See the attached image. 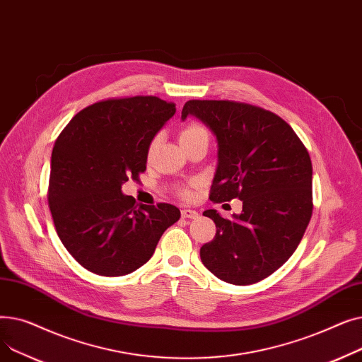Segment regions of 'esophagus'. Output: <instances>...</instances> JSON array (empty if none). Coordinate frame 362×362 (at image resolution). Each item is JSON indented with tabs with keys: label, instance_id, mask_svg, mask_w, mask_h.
<instances>
[{
	"label": "esophagus",
	"instance_id": "esophagus-1",
	"mask_svg": "<svg viewBox=\"0 0 362 362\" xmlns=\"http://www.w3.org/2000/svg\"><path fill=\"white\" fill-rule=\"evenodd\" d=\"M198 216H199L198 211L191 210V208H185V210H182V217L183 218H197Z\"/></svg>",
	"mask_w": 362,
	"mask_h": 362
}]
</instances>
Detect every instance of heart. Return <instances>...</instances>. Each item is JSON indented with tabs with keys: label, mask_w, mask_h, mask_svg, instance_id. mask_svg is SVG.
<instances>
[{
	"label": "heart",
	"mask_w": 362,
	"mask_h": 362,
	"mask_svg": "<svg viewBox=\"0 0 362 362\" xmlns=\"http://www.w3.org/2000/svg\"><path fill=\"white\" fill-rule=\"evenodd\" d=\"M201 138H208V130L199 124V123H189L187 126H185L180 132V136H179V141H180V145L185 146L186 144L189 142H194L197 139H201ZM157 148V139H154L151 142L149 148H148V154L151 156L152 152H154V149ZM180 197L183 198H191L192 197V191L189 187H182L179 191Z\"/></svg>",
	"instance_id": "obj_1"
}]
</instances>
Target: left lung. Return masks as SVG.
Here are the masks:
<instances>
[{
	"label": "left lung",
	"mask_w": 362,
	"mask_h": 362,
	"mask_svg": "<svg viewBox=\"0 0 362 362\" xmlns=\"http://www.w3.org/2000/svg\"><path fill=\"white\" fill-rule=\"evenodd\" d=\"M189 114L217 138L213 202L242 201L233 220L204 211L217 232L199 254L205 267L232 284L273 274L298 248L313 214V164L293 129L277 114L236 101L191 100Z\"/></svg>",
	"instance_id": "obj_1"
}]
</instances>
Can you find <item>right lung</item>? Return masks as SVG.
Instances as JSON below:
<instances>
[{
    "label": "right lung",
    "instance_id": "add662e5",
    "mask_svg": "<svg viewBox=\"0 0 362 362\" xmlns=\"http://www.w3.org/2000/svg\"><path fill=\"white\" fill-rule=\"evenodd\" d=\"M175 112L158 97L105 100L79 111L57 138L49 210L64 248L86 270L111 277L138 270L180 218L175 205H136L122 194L146 170L151 141Z\"/></svg>",
    "mask_w": 362,
    "mask_h": 362
}]
</instances>
